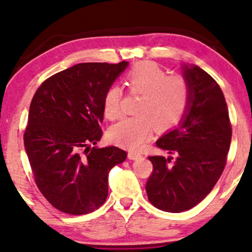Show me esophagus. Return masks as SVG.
Masks as SVG:
<instances>
[{
	"instance_id": "esophagus-1",
	"label": "esophagus",
	"mask_w": 252,
	"mask_h": 252,
	"mask_svg": "<svg viewBox=\"0 0 252 252\" xmlns=\"http://www.w3.org/2000/svg\"><path fill=\"white\" fill-rule=\"evenodd\" d=\"M142 157V154L137 153V151H129L128 153V158L129 159H139V158Z\"/></svg>"
}]
</instances>
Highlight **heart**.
<instances>
[{
    "label": "heart",
    "instance_id": "1",
    "mask_svg": "<svg viewBox=\"0 0 252 252\" xmlns=\"http://www.w3.org/2000/svg\"><path fill=\"white\" fill-rule=\"evenodd\" d=\"M125 85L130 94H140L136 112L139 115L122 120L111 127L112 142L137 150L150 139L154 127L168 128L177 124L189 101V84L182 75L167 74L154 62H141L125 74ZM123 89L112 85L103 97L105 116L116 119L122 112Z\"/></svg>",
    "mask_w": 252,
    "mask_h": 252
}]
</instances>
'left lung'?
<instances>
[{"mask_svg": "<svg viewBox=\"0 0 252 252\" xmlns=\"http://www.w3.org/2000/svg\"><path fill=\"white\" fill-rule=\"evenodd\" d=\"M189 101L177 128L157 140L170 156H150L148 199L157 209L179 213L194 208L212 190L226 166L232 140L228 109L217 81L198 66H184Z\"/></svg>", "mask_w": 252, "mask_h": 252, "instance_id": "obj_1", "label": "left lung"}]
</instances>
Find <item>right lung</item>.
<instances>
[{
    "label": "right lung",
    "instance_id": "1",
    "mask_svg": "<svg viewBox=\"0 0 252 252\" xmlns=\"http://www.w3.org/2000/svg\"><path fill=\"white\" fill-rule=\"evenodd\" d=\"M128 63H81L44 80L34 94L24 146L34 181L48 202L72 216L104 204L108 175L126 159L117 147L91 148L102 137L103 97Z\"/></svg>",
    "mask_w": 252,
    "mask_h": 252
}]
</instances>
